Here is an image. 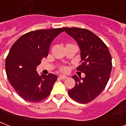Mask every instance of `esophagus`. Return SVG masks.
I'll return each instance as SVG.
<instances>
[{
    "label": "esophagus",
    "mask_w": 126,
    "mask_h": 126,
    "mask_svg": "<svg viewBox=\"0 0 126 126\" xmlns=\"http://www.w3.org/2000/svg\"><path fill=\"white\" fill-rule=\"evenodd\" d=\"M59 77L61 79H65L66 78H67V77L66 76V75H59Z\"/></svg>",
    "instance_id": "obj_1"
}]
</instances>
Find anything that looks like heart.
<instances>
[{"label":"heart","mask_w":126,"mask_h":126,"mask_svg":"<svg viewBox=\"0 0 126 126\" xmlns=\"http://www.w3.org/2000/svg\"><path fill=\"white\" fill-rule=\"evenodd\" d=\"M60 70L62 71V72H67L68 71V68L65 66H63L60 68Z\"/></svg>","instance_id":"1"}]
</instances>
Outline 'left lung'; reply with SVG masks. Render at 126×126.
Listing matches in <instances>:
<instances>
[{"label": "left lung", "instance_id": "1", "mask_svg": "<svg viewBox=\"0 0 126 126\" xmlns=\"http://www.w3.org/2000/svg\"><path fill=\"white\" fill-rule=\"evenodd\" d=\"M63 29L79 47L81 65L77 69L85 75L83 78L72 76L75 85L68 94L79 103H89L103 92L109 81L112 67L111 54L102 40L89 30L76 27Z\"/></svg>", "mask_w": 126, "mask_h": 126}]
</instances>
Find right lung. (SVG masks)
Masks as SVG:
<instances>
[{"instance_id": "right-lung-1", "label": "right lung", "mask_w": 126, "mask_h": 126, "mask_svg": "<svg viewBox=\"0 0 126 126\" xmlns=\"http://www.w3.org/2000/svg\"><path fill=\"white\" fill-rule=\"evenodd\" d=\"M63 29H42L23 34L11 47L5 61L8 79L23 99L39 102L49 95L57 76L39 75L37 67L48 55L51 42Z\"/></svg>"}]
</instances>
